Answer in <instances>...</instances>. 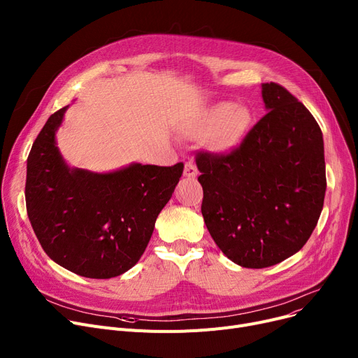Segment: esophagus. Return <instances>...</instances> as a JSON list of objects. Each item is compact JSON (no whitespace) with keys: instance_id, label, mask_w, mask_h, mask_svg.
Returning <instances> with one entry per match:
<instances>
[{"instance_id":"obj_1","label":"esophagus","mask_w":358,"mask_h":358,"mask_svg":"<svg viewBox=\"0 0 358 358\" xmlns=\"http://www.w3.org/2000/svg\"><path fill=\"white\" fill-rule=\"evenodd\" d=\"M184 176L189 177V178L197 177V166H196V164L193 161L185 162V165H184Z\"/></svg>"}]
</instances>
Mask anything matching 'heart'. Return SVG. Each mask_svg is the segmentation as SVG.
Returning <instances> with one entry per match:
<instances>
[{
  "mask_svg": "<svg viewBox=\"0 0 358 358\" xmlns=\"http://www.w3.org/2000/svg\"><path fill=\"white\" fill-rule=\"evenodd\" d=\"M252 123V113L245 106L235 107L234 103L223 101L203 113L199 120L201 131H213L212 145L216 149L228 150L235 148L245 136Z\"/></svg>",
  "mask_w": 358,
  "mask_h": 358,
  "instance_id": "obj_1",
  "label": "heart"
}]
</instances>
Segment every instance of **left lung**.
<instances>
[{
	"label": "left lung",
	"instance_id": "1",
	"mask_svg": "<svg viewBox=\"0 0 358 358\" xmlns=\"http://www.w3.org/2000/svg\"><path fill=\"white\" fill-rule=\"evenodd\" d=\"M268 110L229 152L200 150L201 215L216 245L247 268L271 267L310 238L327 190L322 131L280 84H262Z\"/></svg>",
	"mask_w": 358,
	"mask_h": 358
}]
</instances>
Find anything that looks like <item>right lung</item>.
Here are the masks:
<instances>
[{"instance_id":"obj_1","label":"right lung","mask_w":358,"mask_h":358,"mask_svg":"<svg viewBox=\"0 0 358 358\" xmlns=\"http://www.w3.org/2000/svg\"><path fill=\"white\" fill-rule=\"evenodd\" d=\"M66 107L53 113L33 142L27 215L55 262L83 277L111 278L134 267L145 252L184 164H134L108 174L69 169L55 143Z\"/></svg>"}]
</instances>
